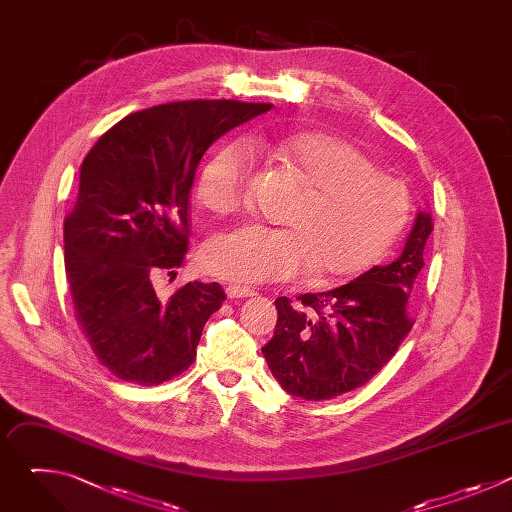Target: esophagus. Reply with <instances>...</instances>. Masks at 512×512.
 <instances>
[{"instance_id":"esophagus-1","label":"esophagus","mask_w":512,"mask_h":512,"mask_svg":"<svg viewBox=\"0 0 512 512\" xmlns=\"http://www.w3.org/2000/svg\"><path fill=\"white\" fill-rule=\"evenodd\" d=\"M227 296H229L231 300L253 298V296H255V289H251V287H241V285H229V287H227Z\"/></svg>"}]
</instances>
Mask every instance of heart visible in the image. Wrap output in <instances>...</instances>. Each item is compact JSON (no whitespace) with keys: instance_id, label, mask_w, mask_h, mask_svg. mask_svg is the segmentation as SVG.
Returning a JSON list of instances; mask_svg holds the SVG:
<instances>
[{"instance_id":"heart-1","label":"heart","mask_w":512,"mask_h":512,"mask_svg":"<svg viewBox=\"0 0 512 512\" xmlns=\"http://www.w3.org/2000/svg\"><path fill=\"white\" fill-rule=\"evenodd\" d=\"M308 186L285 216V229L245 225L216 237L204 265L235 283L285 281L312 271L316 279H348L375 267L411 216L407 186L373 168L348 141L306 131L257 139ZM251 156L243 145L212 154L198 178V198L216 216L247 202Z\"/></svg>"}]
</instances>
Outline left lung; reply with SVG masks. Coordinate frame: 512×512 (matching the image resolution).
Instances as JSON below:
<instances>
[{
	"label": "left lung",
	"mask_w": 512,
	"mask_h": 512,
	"mask_svg": "<svg viewBox=\"0 0 512 512\" xmlns=\"http://www.w3.org/2000/svg\"><path fill=\"white\" fill-rule=\"evenodd\" d=\"M433 231L419 212L399 259L298 304L277 298V326L261 348L269 371L289 395L322 401L367 385L413 328L407 300Z\"/></svg>",
	"instance_id": "8db88e82"
}]
</instances>
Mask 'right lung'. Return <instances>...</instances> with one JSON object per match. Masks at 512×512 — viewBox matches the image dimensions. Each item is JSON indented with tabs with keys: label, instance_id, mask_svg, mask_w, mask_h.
Segmentation results:
<instances>
[{
	"label": "right lung",
	"instance_id": "obj_1",
	"mask_svg": "<svg viewBox=\"0 0 512 512\" xmlns=\"http://www.w3.org/2000/svg\"><path fill=\"white\" fill-rule=\"evenodd\" d=\"M269 109L227 99L156 105L115 123L83 160L79 198L64 218V267L77 322L117 379L162 385L194 362L227 294L214 281H188L164 298L154 281L176 277L186 259L204 152Z\"/></svg>",
	"mask_w": 512,
	"mask_h": 512
}]
</instances>
